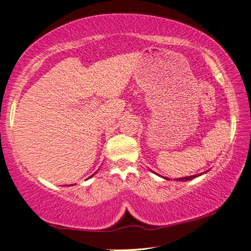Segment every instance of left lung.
<instances>
[{"label":"left lung","mask_w":251,"mask_h":251,"mask_svg":"<svg viewBox=\"0 0 251 251\" xmlns=\"http://www.w3.org/2000/svg\"><path fill=\"white\" fill-rule=\"evenodd\" d=\"M194 177H197V176H186V177H181V179H176L177 181H188L194 179Z\"/></svg>","instance_id":"1"}]
</instances>
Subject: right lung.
Listing matches in <instances>:
<instances>
[{"mask_svg": "<svg viewBox=\"0 0 251 251\" xmlns=\"http://www.w3.org/2000/svg\"><path fill=\"white\" fill-rule=\"evenodd\" d=\"M93 176H94V174H93Z\"/></svg>", "mask_w": 251, "mask_h": 251, "instance_id": "add662e5", "label": "right lung"}]
</instances>
